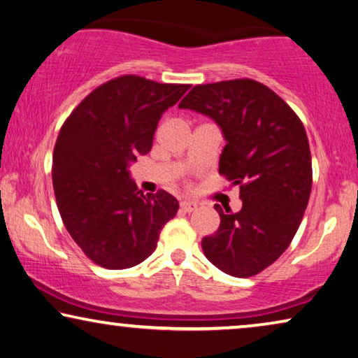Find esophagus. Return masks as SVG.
I'll return each instance as SVG.
<instances>
[{
  "label": "esophagus",
  "mask_w": 358,
  "mask_h": 358,
  "mask_svg": "<svg viewBox=\"0 0 358 358\" xmlns=\"http://www.w3.org/2000/svg\"><path fill=\"white\" fill-rule=\"evenodd\" d=\"M180 208L183 210L185 213H191L194 212V210L197 208V203L196 202H191V201H183L180 203Z\"/></svg>",
  "instance_id": "1"
}]
</instances>
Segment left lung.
Listing matches in <instances>:
<instances>
[{
	"label": "left lung",
	"mask_w": 358,
	"mask_h": 358,
	"mask_svg": "<svg viewBox=\"0 0 358 358\" xmlns=\"http://www.w3.org/2000/svg\"><path fill=\"white\" fill-rule=\"evenodd\" d=\"M178 108L218 124L226 140L220 173L241 189L237 213L215 206L220 228L202 239L203 255L229 275H257L287 250L308 207L312 161L301 119L253 79L199 84Z\"/></svg>",
	"instance_id": "obj_1"
}]
</instances>
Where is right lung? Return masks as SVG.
Returning <instances> with one entry per match:
<instances>
[{
	"instance_id": "obj_1",
	"label": "right lung",
	"mask_w": 358,
	"mask_h": 358,
	"mask_svg": "<svg viewBox=\"0 0 358 358\" xmlns=\"http://www.w3.org/2000/svg\"><path fill=\"white\" fill-rule=\"evenodd\" d=\"M188 89L119 76L92 90L60 129L52 156L57 207L73 241L101 268L145 261L178 212V201L164 189L138 191L129 166L150 152L162 113Z\"/></svg>"
}]
</instances>
